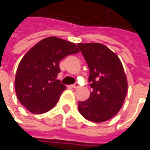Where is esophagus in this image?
Segmentation results:
<instances>
[{"mask_svg": "<svg viewBox=\"0 0 150 150\" xmlns=\"http://www.w3.org/2000/svg\"><path fill=\"white\" fill-rule=\"evenodd\" d=\"M71 87H72V88H79V84L76 82V83H75V84L71 85Z\"/></svg>", "mask_w": 150, "mask_h": 150, "instance_id": "esophagus-1", "label": "esophagus"}]
</instances>
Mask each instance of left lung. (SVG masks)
Wrapping results in <instances>:
<instances>
[{
  "label": "left lung",
  "instance_id": "1",
  "mask_svg": "<svg viewBox=\"0 0 150 150\" xmlns=\"http://www.w3.org/2000/svg\"><path fill=\"white\" fill-rule=\"evenodd\" d=\"M90 74L93 91L89 98L78 103V110L87 120L103 122L115 115L124 103L128 81L115 53L102 43H78Z\"/></svg>",
  "mask_w": 150,
  "mask_h": 150
}]
</instances>
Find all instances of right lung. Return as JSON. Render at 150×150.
<instances>
[{"label":"right lung","mask_w":150,"mask_h":150,"mask_svg":"<svg viewBox=\"0 0 150 150\" xmlns=\"http://www.w3.org/2000/svg\"><path fill=\"white\" fill-rule=\"evenodd\" d=\"M79 52L74 42L50 36L32 47L21 60L15 88L21 104L33 114H43L57 103L65 85L56 80L59 62Z\"/></svg>","instance_id":"1"}]
</instances>
